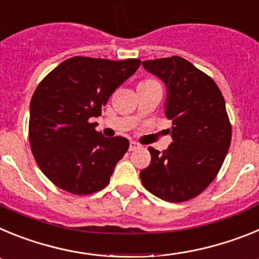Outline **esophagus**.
Listing matches in <instances>:
<instances>
[{
    "label": "esophagus",
    "mask_w": 259,
    "mask_h": 259,
    "mask_svg": "<svg viewBox=\"0 0 259 259\" xmlns=\"http://www.w3.org/2000/svg\"><path fill=\"white\" fill-rule=\"evenodd\" d=\"M139 146H140L139 144L135 143V141H131V143H130V150H136Z\"/></svg>",
    "instance_id": "obj_1"
}]
</instances>
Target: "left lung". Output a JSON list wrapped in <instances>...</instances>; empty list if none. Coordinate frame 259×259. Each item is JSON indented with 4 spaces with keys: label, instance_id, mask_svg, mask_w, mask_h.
<instances>
[{
    "label": "left lung",
    "instance_id": "8db88e82",
    "mask_svg": "<svg viewBox=\"0 0 259 259\" xmlns=\"http://www.w3.org/2000/svg\"><path fill=\"white\" fill-rule=\"evenodd\" d=\"M143 67L166 87L164 114L172 143L140 171L150 193L168 202L200 194L221 170L231 144V124L222 92L211 77L182 57L144 61Z\"/></svg>",
    "mask_w": 259,
    "mask_h": 259
}]
</instances>
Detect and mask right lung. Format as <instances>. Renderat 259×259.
I'll list each match as a JSON object with an SVG mask.
<instances>
[{
	"label": "right lung",
	"instance_id": "obj_1",
	"mask_svg": "<svg viewBox=\"0 0 259 259\" xmlns=\"http://www.w3.org/2000/svg\"><path fill=\"white\" fill-rule=\"evenodd\" d=\"M139 66V59L72 57L38 84L29 105V144L41 171L57 187L74 194L106 187L130 143L105 137L92 119Z\"/></svg>",
	"mask_w": 259,
	"mask_h": 259
}]
</instances>
